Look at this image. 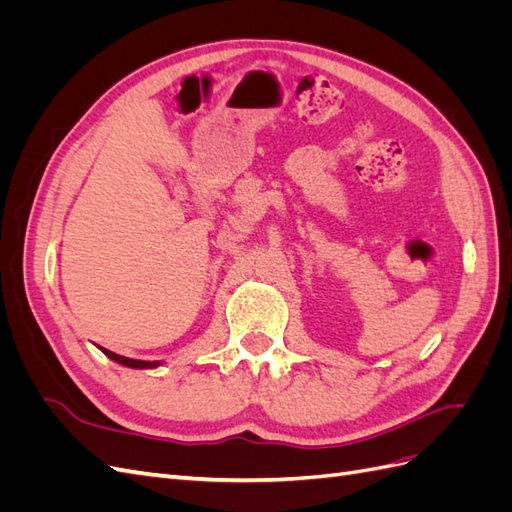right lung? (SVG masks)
I'll return each instance as SVG.
<instances>
[{
	"instance_id": "obj_1",
	"label": "right lung",
	"mask_w": 512,
	"mask_h": 512,
	"mask_svg": "<svg viewBox=\"0 0 512 512\" xmlns=\"http://www.w3.org/2000/svg\"><path fill=\"white\" fill-rule=\"evenodd\" d=\"M102 352L108 356V359H113V361H117V363H121V365H126V367H134V369H147V367L160 365L158 361H136V359H128V356H119V354H115V352H111V350H106V348H102Z\"/></svg>"
}]
</instances>
